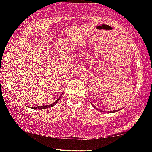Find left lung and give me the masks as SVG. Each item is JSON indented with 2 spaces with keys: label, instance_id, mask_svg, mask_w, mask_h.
<instances>
[{
  "label": "left lung",
  "instance_id": "obj_1",
  "mask_svg": "<svg viewBox=\"0 0 152 152\" xmlns=\"http://www.w3.org/2000/svg\"><path fill=\"white\" fill-rule=\"evenodd\" d=\"M93 107H94V108H96L97 109V108H96V107H95V106H94V105H93ZM116 111H117V110H116ZM114 112H115V110H114Z\"/></svg>",
  "mask_w": 152,
  "mask_h": 152
}]
</instances>
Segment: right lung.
I'll return each instance as SVG.
<instances>
[{
    "instance_id": "right-lung-1",
    "label": "right lung",
    "mask_w": 152,
    "mask_h": 152,
    "mask_svg": "<svg viewBox=\"0 0 152 152\" xmlns=\"http://www.w3.org/2000/svg\"><path fill=\"white\" fill-rule=\"evenodd\" d=\"M59 99H60V98H58V100H56L55 102H54L53 103H51V104H49V105H41V106H37V107H34V108H34V109H39H39H46V108H51V107L54 106V105H55V104L57 103V102H58V100H59Z\"/></svg>"
}]
</instances>
